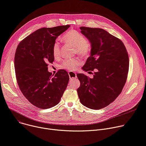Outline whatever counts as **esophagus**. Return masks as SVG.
Returning a JSON list of instances; mask_svg holds the SVG:
<instances>
[{"mask_svg": "<svg viewBox=\"0 0 146 146\" xmlns=\"http://www.w3.org/2000/svg\"><path fill=\"white\" fill-rule=\"evenodd\" d=\"M69 76L70 80H73V79L77 78L76 74L73 72H69Z\"/></svg>", "mask_w": 146, "mask_h": 146, "instance_id": "obj_1", "label": "esophagus"}]
</instances>
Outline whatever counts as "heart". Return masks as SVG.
<instances>
[{"mask_svg":"<svg viewBox=\"0 0 146 146\" xmlns=\"http://www.w3.org/2000/svg\"><path fill=\"white\" fill-rule=\"evenodd\" d=\"M62 40L74 46L75 52L80 56L86 57L90 54L91 45L84 36L78 31L70 30L67 31L62 36ZM60 50V45L58 41H55L52 45V54L55 58L59 56ZM82 63V62L80 59H68L62 63L61 67L69 70H74Z\"/></svg>","mask_w":146,"mask_h":146,"instance_id":"heart-1","label":"heart"}]
</instances>
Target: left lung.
<instances>
[{
    "instance_id": "8db88e82",
    "label": "left lung",
    "mask_w": 146,
    "mask_h": 146,
    "mask_svg": "<svg viewBox=\"0 0 146 146\" xmlns=\"http://www.w3.org/2000/svg\"><path fill=\"white\" fill-rule=\"evenodd\" d=\"M80 29L91 45L90 56L82 69L97 72L92 78L82 73L77 74L80 82L77 90L78 98L88 108L101 109L121 94L129 70L128 54L122 41L105 30L85 27Z\"/></svg>"
}]
</instances>
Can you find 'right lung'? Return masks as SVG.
Wrapping results in <instances>:
<instances>
[{
    "label": "right lung",
    "mask_w": 146,
    "mask_h": 146,
    "mask_svg": "<svg viewBox=\"0 0 146 146\" xmlns=\"http://www.w3.org/2000/svg\"><path fill=\"white\" fill-rule=\"evenodd\" d=\"M70 26L38 29L17 46L15 56L17 82L24 96L37 108L48 109L56 105L68 86V72L60 70L52 75L48 65L54 60L53 44Z\"/></svg>",
    "instance_id": "right-lung-1"
}]
</instances>
